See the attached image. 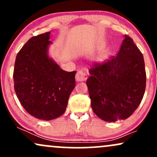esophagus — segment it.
<instances>
[{
    "mask_svg": "<svg viewBox=\"0 0 157 157\" xmlns=\"http://www.w3.org/2000/svg\"><path fill=\"white\" fill-rule=\"evenodd\" d=\"M87 78H88L87 74L85 73L84 71H77L76 75H75V79H76V81H77V82H82V81L87 80Z\"/></svg>",
    "mask_w": 157,
    "mask_h": 157,
    "instance_id": "obj_1",
    "label": "esophagus"
}]
</instances>
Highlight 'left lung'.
Returning a JSON list of instances; mask_svg holds the SVG:
<instances>
[{"label": "left lung", "mask_w": 157, "mask_h": 157, "mask_svg": "<svg viewBox=\"0 0 157 157\" xmlns=\"http://www.w3.org/2000/svg\"><path fill=\"white\" fill-rule=\"evenodd\" d=\"M124 37L117 57L94 65L86 80L93 111L105 122L128 118L145 91L143 55L130 37Z\"/></svg>", "instance_id": "obj_1"}]
</instances>
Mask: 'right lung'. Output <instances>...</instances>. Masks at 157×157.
Segmentation results:
<instances>
[{"label": "right lung", "instance_id": "obj_1", "mask_svg": "<svg viewBox=\"0 0 157 157\" xmlns=\"http://www.w3.org/2000/svg\"><path fill=\"white\" fill-rule=\"evenodd\" d=\"M51 32L32 37L16 57L15 91L24 109L34 117L51 120L60 117L75 87L77 71H68L48 55Z\"/></svg>", "mask_w": 157, "mask_h": 157}]
</instances>
